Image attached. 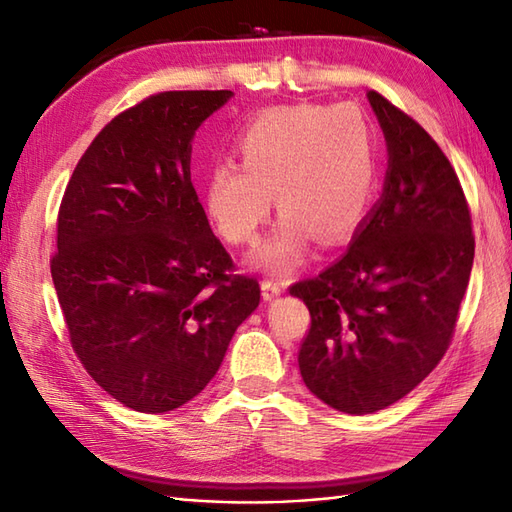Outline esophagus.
<instances>
[{
    "instance_id": "1",
    "label": "esophagus",
    "mask_w": 512,
    "mask_h": 512,
    "mask_svg": "<svg viewBox=\"0 0 512 512\" xmlns=\"http://www.w3.org/2000/svg\"><path fill=\"white\" fill-rule=\"evenodd\" d=\"M260 289H263V300H267V302L278 298V295L282 293V285H280V282H274V280H263Z\"/></svg>"
}]
</instances>
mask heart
<instances>
[{"mask_svg":"<svg viewBox=\"0 0 512 512\" xmlns=\"http://www.w3.org/2000/svg\"><path fill=\"white\" fill-rule=\"evenodd\" d=\"M241 164H214L201 188L203 212L223 241H254L271 210L282 212L249 256L274 276L298 269L313 236L337 243L370 210L377 181V144L355 105H293L260 113L236 140Z\"/></svg>","mask_w":512,"mask_h":512,"instance_id":"heart-1","label":"heart"}]
</instances>
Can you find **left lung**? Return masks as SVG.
Here are the masks:
<instances>
[{"instance_id": "obj_1", "label": "left lung", "mask_w": 512, "mask_h": 512, "mask_svg": "<svg viewBox=\"0 0 512 512\" xmlns=\"http://www.w3.org/2000/svg\"><path fill=\"white\" fill-rule=\"evenodd\" d=\"M368 102L388 146L381 199L342 258L291 287L311 311L302 381L355 416L403 399L438 366L475 254L467 199L445 153L381 94L368 92Z\"/></svg>"}]
</instances>
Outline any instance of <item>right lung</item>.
I'll list each match as a JSON object with an SVG mask.
<instances>
[{"label": "right lung", "mask_w": 512, "mask_h": 512, "mask_svg": "<svg viewBox=\"0 0 512 512\" xmlns=\"http://www.w3.org/2000/svg\"><path fill=\"white\" fill-rule=\"evenodd\" d=\"M234 94L164 92L113 118L76 164L52 280L72 346L124 407L164 414L217 374L256 311L190 181L195 133Z\"/></svg>", "instance_id": "add662e5"}]
</instances>
